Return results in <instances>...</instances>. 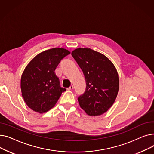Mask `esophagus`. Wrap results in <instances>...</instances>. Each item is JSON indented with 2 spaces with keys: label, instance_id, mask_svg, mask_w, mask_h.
Masks as SVG:
<instances>
[{
  "label": "esophagus",
  "instance_id": "34e87169",
  "mask_svg": "<svg viewBox=\"0 0 154 154\" xmlns=\"http://www.w3.org/2000/svg\"><path fill=\"white\" fill-rule=\"evenodd\" d=\"M74 85H70L69 88H67V89L68 90H72V89H74Z\"/></svg>",
  "mask_w": 154,
  "mask_h": 154
}]
</instances>
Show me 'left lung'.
I'll use <instances>...</instances> for the list:
<instances>
[{
	"mask_svg": "<svg viewBox=\"0 0 154 154\" xmlns=\"http://www.w3.org/2000/svg\"><path fill=\"white\" fill-rule=\"evenodd\" d=\"M72 55L82 69L86 83L85 92L78 97L80 106L91 116L106 112L115 102L119 88L114 64L91 48H77Z\"/></svg>",
	"mask_w": 154,
	"mask_h": 154,
	"instance_id": "obj_1",
	"label": "left lung"
}]
</instances>
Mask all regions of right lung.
Returning <instances> with one entry per match:
<instances>
[{
	"label": "right lung",
	"mask_w": 154,
	"mask_h": 154,
	"mask_svg": "<svg viewBox=\"0 0 154 154\" xmlns=\"http://www.w3.org/2000/svg\"><path fill=\"white\" fill-rule=\"evenodd\" d=\"M70 54L65 48H51L35 56L24 70L20 82L22 95L32 110L38 113L48 111L66 91L60 87L55 70Z\"/></svg>",
	"instance_id": "1"
}]
</instances>
